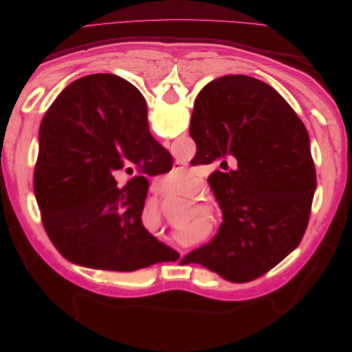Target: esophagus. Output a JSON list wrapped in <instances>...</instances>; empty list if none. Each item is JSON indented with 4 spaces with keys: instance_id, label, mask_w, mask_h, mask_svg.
Here are the masks:
<instances>
[{
    "instance_id": "esophagus-1",
    "label": "esophagus",
    "mask_w": 352,
    "mask_h": 352,
    "mask_svg": "<svg viewBox=\"0 0 352 352\" xmlns=\"http://www.w3.org/2000/svg\"><path fill=\"white\" fill-rule=\"evenodd\" d=\"M177 166V164H176ZM179 168H184L182 166H177ZM153 190H154V192H157V194H162V195H167L166 192H164V190H163V188L162 186H158V185H154L153 186Z\"/></svg>"
}]
</instances>
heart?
Returning a JSON list of instances; mask_svg holds the SVG:
<instances>
[{
    "label": "heart",
    "instance_id": "obj_1",
    "mask_svg": "<svg viewBox=\"0 0 352 352\" xmlns=\"http://www.w3.org/2000/svg\"><path fill=\"white\" fill-rule=\"evenodd\" d=\"M162 184L168 192H184L192 185V177L189 173L182 172V170H170V172L162 179Z\"/></svg>",
    "mask_w": 352,
    "mask_h": 352
}]
</instances>
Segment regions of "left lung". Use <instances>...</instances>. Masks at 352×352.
Segmentation results:
<instances>
[{
    "instance_id": "8db88e82",
    "label": "left lung",
    "mask_w": 352,
    "mask_h": 352,
    "mask_svg": "<svg viewBox=\"0 0 352 352\" xmlns=\"http://www.w3.org/2000/svg\"><path fill=\"white\" fill-rule=\"evenodd\" d=\"M189 133L210 163L236 158L238 168L212 173L223 223L186 258L229 282L257 279L300 245L308 225L316 168L305 126L270 85L229 74L198 94Z\"/></svg>"
}]
</instances>
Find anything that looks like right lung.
Segmentation results:
<instances>
[{"label":"right lung","instance_id":"add662e5","mask_svg":"<svg viewBox=\"0 0 352 352\" xmlns=\"http://www.w3.org/2000/svg\"><path fill=\"white\" fill-rule=\"evenodd\" d=\"M167 155L150 135L144 97L127 80L97 73L63 89L41 122L34 175L42 223L63 257L111 272L177 260L142 226L145 177L122 188L114 179L131 164L148 173Z\"/></svg>","mask_w":352,"mask_h":352}]
</instances>
